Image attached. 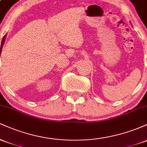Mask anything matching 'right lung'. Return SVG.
Masks as SVG:
<instances>
[{"mask_svg": "<svg viewBox=\"0 0 147 147\" xmlns=\"http://www.w3.org/2000/svg\"><path fill=\"white\" fill-rule=\"evenodd\" d=\"M5 37H6V34L4 36H3V39H2V42H1V50H0V55H1V51H2V48H3V44H4V43H5Z\"/></svg>", "mask_w": 147, "mask_h": 147, "instance_id": "add662e5", "label": "right lung"}]
</instances>
